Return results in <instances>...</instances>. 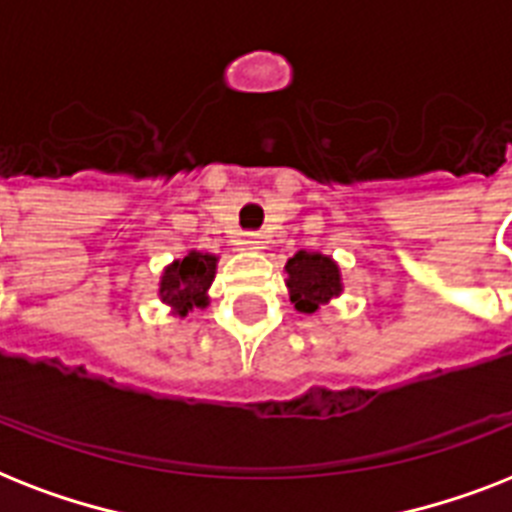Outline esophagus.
Instances as JSON below:
<instances>
[{
	"instance_id": "1",
	"label": "esophagus",
	"mask_w": 512,
	"mask_h": 512,
	"mask_svg": "<svg viewBox=\"0 0 512 512\" xmlns=\"http://www.w3.org/2000/svg\"><path fill=\"white\" fill-rule=\"evenodd\" d=\"M243 243L248 245V248H253V251H261L267 240H264V235H261V232H245Z\"/></svg>"
}]
</instances>
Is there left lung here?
I'll list each match as a JSON object with an SVG mask.
<instances>
[{
  "label": "left lung",
  "instance_id": "left-lung-1",
  "mask_svg": "<svg viewBox=\"0 0 512 512\" xmlns=\"http://www.w3.org/2000/svg\"><path fill=\"white\" fill-rule=\"evenodd\" d=\"M285 272H288L285 285L290 290V301L296 304L298 312L314 314L330 298L341 296V269L330 256L298 251L293 259H288Z\"/></svg>",
  "mask_w": 512,
  "mask_h": 512
}]
</instances>
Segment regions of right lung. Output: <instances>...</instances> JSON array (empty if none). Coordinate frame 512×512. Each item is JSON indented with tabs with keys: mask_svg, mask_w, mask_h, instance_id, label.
I'll use <instances>...</instances> for the list:
<instances>
[{
	"mask_svg": "<svg viewBox=\"0 0 512 512\" xmlns=\"http://www.w3.org/2000/svg\"><path fill=\"white\" fill-rule=\"evenodd\" d=\"M216 256L214 253L190 251L185 259L171 261L169 267L163 269L161 296L163 304L171 306V312L177 317H187L192 309H203L208 306V288L216 275Z\"/></svg>",
	"mask_w": 512,
	"mask_h": 512,
	"instance_id": "1",
	"label": "right lung"
}]
</instances>
